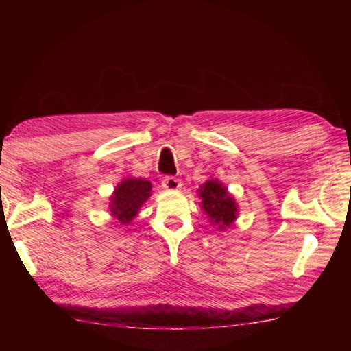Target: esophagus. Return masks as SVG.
Here are the masks:
<instances>
[{
  "label": "esophagus",
  "mask_w": 351,
  "mask_h": 351,
  "mask_svg": "<svg viewBox=\"0 0 351 351\" xmlns=\"http://www.w3.org/2000/svg\"><path fill=\"white\" fill-rule=\"evenodd\" d=\"M181 186H182L181 180H178L175 176H165L162 180V189L165 190H178L181 189Z\"/></svg>",
  "instance_id": "esophagus-1"
}]
</instances>
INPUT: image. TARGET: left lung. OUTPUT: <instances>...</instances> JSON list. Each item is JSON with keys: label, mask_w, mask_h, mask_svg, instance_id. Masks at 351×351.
<instances>
[{"label": "left lung", "mask_w": 351, "mask_h": 351, "mask_svg": "<svg viewBox=\"0 0 351 351\" xmlns=\"http://www.w3.org/2000/svg\"><path fill=\"white\" fill-rule=\"evenodd\" d=\"M198 195L201 198V209L207 213L212 224H217L219 229H226L235 221L239 213L235 199L218 180L204 182L199 187Z\"/></svg>", "instance_id": "left-lung-1"}]
</instances>
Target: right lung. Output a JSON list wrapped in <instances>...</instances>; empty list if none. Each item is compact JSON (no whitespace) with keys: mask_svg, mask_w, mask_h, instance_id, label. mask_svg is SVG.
Masks as SVG:
<instances>
[{"mask_svg":"<svg viewBox=\"0 0 351 351\" xmlns=\"http://www.w3.org/2000/svg\"><path fill=\"white\" fill-rule=\"evenodd\" d=\"M152 184L139 178H127L117 184L111 195L110 212L119 224L127 226L138 215L142 204L150 198Z\"/></svg>","mask_w":351,"mask_h":351,"instance_id":"right-lung-1","label":"right lung"}]
</instances>
